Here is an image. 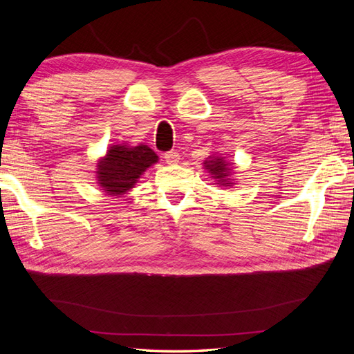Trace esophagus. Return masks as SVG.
Here are the masks:
<instances>
[{
	"label": "esophagus",
	"mask_w": 354,
	"mask_h": 354,
	"mask_svg": "<svg viewBox=\"0 0 354 354\" xmlns=\"http://www.w3.org/2000/svg\"><path fill=\"white\" fill-rule=\"evenodd\" d=\"M164 158H165V162H167L168 165H176V164L180 162V155H178V152H176V151L167 152V153L164 155Z\"/></svg>",
	"instance_id": "34e87169"
}]
</instances>
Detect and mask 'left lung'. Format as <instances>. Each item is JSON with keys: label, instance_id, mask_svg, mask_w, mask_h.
<instances>
[{"label": "left lung", "instance_id": "left-lung-1", "mask_svg": "<svg viewBox=\"0 0 354 354\" xmlns=\"http://www.w3.org/2000/svg\"><path fill=\"white\" fill-rule=\"evenodd\" d=\"M203 168L211 174V178L216 181L214 185H220L223 187H232L236 183L233 180V164H230L226 158L221 155H209L203 160Z\"/></svg>", "mask_w": 354, "mask_h": 354}]
</instances>
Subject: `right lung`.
<instances>
[{
    "label": "right lung",
    "mask_w": 354,
    "mask_h": 354,
    "mask_svg": "<svg viewBox=\"0 0 354 354\" xmlns=\"http://www.w3.org/2000/svg\"><path fill=\"white\" fill-rule=\"evenodd\" d=\"M158 160V155L146 145H112L97 160L95 180L104 195L120 198L130 192L145 171Z\"/></svg>",
    "instance_id": "add662e5"
}]
</instances>
